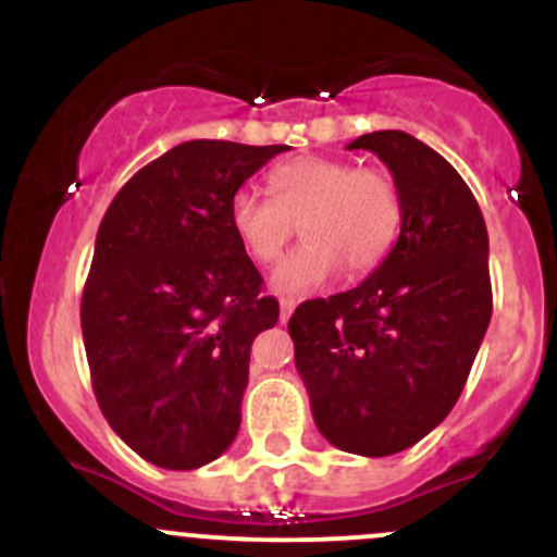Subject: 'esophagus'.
I'll list each match as a JSON object with an SVG mask.
<instances>
[{
	"label": "esophagus",
	"instance_id": "1",
	"mask_svg": "<svg viewBox=\"0 0 557 557\" xmlns=\"http://www.w3.org/2000/svg\"><path fill=\"white\" fill-rule=\"evenodd\" d=\"M294 310H296V301L294 299H280V320H288L290 314H294Z\"/></svg>",
	"mask_w": 557,
	"mask_h": 557
}]
</instances>
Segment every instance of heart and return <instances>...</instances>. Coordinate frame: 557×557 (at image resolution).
I'll use <instances>...</instances> for the list:
<instances>
[{
	"mask_svg": "<svg viewBox=\"0 0 557 557\" xmlns=\"http://www.w3.org/2000/svg\"><path fill=\"white\" fill-rule=\"evenodd\" d=\"M272 199L239 188L228 221L256 263L277 261L296 223L305 245L274 267V294L305 296L323 288L347 267L352 277L385 261L401 228V196L383 170H358L352 161L299 156L274 166L267 177Z\"/></svg>",
	"mask_w": 557,
	"mask_h": 557,
	"instance_id": "heart-1",
	"label": "heart"
}]
</instances>
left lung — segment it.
Returning a JSON list of instances; mask_svg holds the SVG:
<instances>
[{
  "instance_id": "1",
  "label": "left lung",
  "mask_w": 557,
  "mask_h": 557,
  "mask_svg": "<svg viewBox=\"0 0 557 557\" xmlns=\"http://www.w3.org/2000/svg\"><path fill=\"white\" fill-rule=\"evenodd\" d=\"M401 196V232L358 288L290 314L314 425L345 453L383 458L450 414L493 312L487 228L453 164L407 132H372Z\"/></svg>"
}]
</instances>
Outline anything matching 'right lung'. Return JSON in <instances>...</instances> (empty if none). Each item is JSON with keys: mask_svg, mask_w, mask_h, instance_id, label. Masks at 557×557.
I'll return each mask as SVG.
<instances>
[{"mask_svg": "<svg viewBox=\"0 0 557 557\" xmlns=\"http://www.w3.org/2000/svg\"><path fill=\"white\" fill-rule=\"evenodd\" d=\"M288 145L190 139L107 207L81 325L97 401L153 466L199 469L243 423L252 339L280 318L228 221L232 196Z\"/></svg>", "mask_w": 557, "mask_h": 557, "instance_id": "add662e5", "label": "right lung"}]
</instances>
